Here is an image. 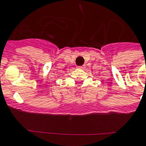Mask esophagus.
<instances>
[{
	"mask_svg": "<svg viewBox=\"0 0 146 146\" xmlns=\"http://www.w3.org/2000/svg\"><path fill=\"white\" fill-rule=\"evenodd\" d=\"M84 67H85L84 66H77V68H78V69H84Z\"/></svg>",
	"mask_w": 146,
	"mask_h": 146,
	"instance_id": "1",
	"label": "esophagus"
}]
</instances>
